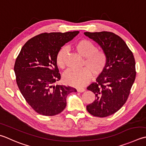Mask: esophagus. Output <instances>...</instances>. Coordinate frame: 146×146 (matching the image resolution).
<instances>
[{
	"instance_id": "34e87169",
	"label": "esophagus",
	"mask_w": 146,
	"mask_h": 146,
	"mask_svg": "<svg viewBox=\"0 0 146 146\" xmlns=\"http://www.w3.org/2000/svg\"><path fill=\"white\" fill-rule=\"evenodd\" d=\"M85 91V88H78V89H77V92H84Z\"/></svg>"
}]
</instances>
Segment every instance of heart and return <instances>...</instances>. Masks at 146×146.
Returning a JSON list of instances; mask_svg holds the SVG:
<instances>
[{
	"label": "heart",
	"instance_id": "obj_1",
	"mask_svg": "<svg viewBox=\"0 0 146 146\" xmlns=\"http://www.w3.org/2000/svg\"><path fill=\"white\" fill-rule=\"evenodd\" d=\"M74 48L80 56L84 58L83 68L80 70H68L64 73L63 81L71 86L81 88L88 84L91 78V73L98 76L104 72L107 66L108 56L103 50H98L93 42L87 39H82L77 42ZM67 48L62 47L56 56V63L58 67L63 69L66 66Z\"/></svg>",
	"mask_w": 146,
	"mask_h": 146
}]
</instances>
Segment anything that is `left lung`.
<instances>
[{
  "mask_svg": "<svg viewBox=\"0 0 146 146\" xmlns=\"http://www.w3.org/2000/svg\"><path fill=\"white\" fill-rule=\"evenodd\" d=\"M101 47L108 56L104 71L87 87L96 100L87 106L94 116L104 118L117 112L127 102L136 76L132 51L120 36L110 31L85 32Z\"/></svg>",
  "mask_w": 146,
  "mask_h": 146,
  "instance_id": "obj_1",
  "label": "left lung"
}]
</instances>
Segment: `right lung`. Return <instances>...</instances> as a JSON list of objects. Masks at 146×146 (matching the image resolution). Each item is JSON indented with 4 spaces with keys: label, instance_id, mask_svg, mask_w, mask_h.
<instances>
[{
    "label": "right lung",
    "instance_id": "right-lung-1",
    "mask_svg": "<svg viewBox=\"0 0 146 146\" xmlns=\"http://www.w3.org/2000/svg\"><path fill=\"white\" fill-rule=\"evenodd\" d=\"M78 31L43 33L30 38L23 46L14 64L17 85L26 101L37 113L54 116L66 106V97L76 90L53 84L61 75L56 56L61 47Z\"/></svg>",
    "mask_w": 146,
    "mask_h": 146
}]
</instances>
